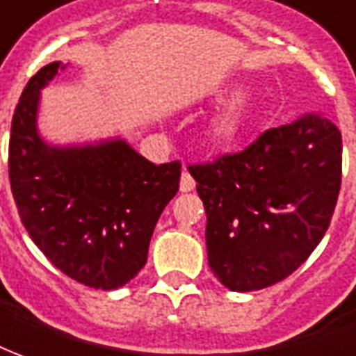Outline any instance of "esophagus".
<instances>
[{"instance_id":"34e87169","label":"esophagus","mask_w":356,"mask_h":356,"mask_svg":"<svg viewBox=\"0 0 356 356\" xmlns=\"http://www.w3.org/2000/svg\"><path fill=\"white\" fill-rule=\"evenodd\" d=\"M193 188H195V180L192 178V174L184 170L182 178H180V192H192Z\"/></svg>"}]
</instances>
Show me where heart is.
I'll return each mask as SVG.
<instances>
[{"instance_id":"1","label":"heart","mask_w":356,"mask_h":356,"mask_svg":"<svg viewBox=\"0 0 356 356\" xmlns=\"http://www.w3.org/2000/svg\"><path fill=\"white\" fill-rule=\"evenodd\" d=\"M250 120V106L244 100H234L211 118L207 136L219 147H230L244 136Z\"/></svg>"}]
</instances>
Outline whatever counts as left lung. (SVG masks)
<instances>
[{
  "label": "left lung",
  "instance_id": "8db88e82",
  "mask_svg": "<svg viewBox=\"0 0 356 356\" xmlns=\"http://www.w3.org/2000/svg\"><path fill=\"white\" fill-rule=\"evenodd\" d=\"M188 168L207 215L211 271L230 291H259L302 266L330 227L341 131L322 114H306L240 153Z\"/></svg>",
  "mask_w": 356,
  "mask_h": 356
}]
</instances>
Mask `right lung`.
Listing matches in <instances>:
<instances>
[{
	"label": "right lung",
	"mask_w": 356,
	"mask_h": 356,
	"mask_svg": "<svg viewBox=\"0 0 356 356\" xmlns=\"http://www.w3.org/2000/svg\"><path fill=\"white\" fill-rule=\"evenodd\" d=\"M65 65L51 61L26 83L9 139V182L29 236L83 285L124 286L147 264L154 225L178 192V161L153 164L124 139L58 147L44 141L40 90Z\"/></svg>",
	"instance_id": "right-lung-1"
}]
</instances>
